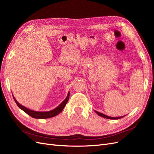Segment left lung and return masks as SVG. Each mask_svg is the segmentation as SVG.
<instances>
[{"label": "left lung", "mask_w": 154, "mask_h": 154, "mask_svg": "<svg viewBox=\"0 0 154 154\" xmlns=\"http://www.w3.org/2000/svg\"><path fill=\"white\" fill-rule=\"evenodd\" d=\"M95 112H96L97 115H98V116H101V117H103V118H106V119H118L122 118L123 117H124V116H120V117H116V118H114V117H110V116H106V115H105L104 114H102V113L96 111V110H95Z\"/></svg>", "instance_id": "1"}]
</instances>
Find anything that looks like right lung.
I'll use <instances>...</instances> for the list:
<instances>
[{
	"instance_id": "1",
	"label": "right lung",
	"mask_w": 154,
	"mask_h": 154,
	"mask_svg": "<svg viewBox=\"0 0 154 154\" xmlns=\"http://www.w3.org/2000/svg\"><path fill=\"white\" fill-rule=\"evenodd\" d=\"M69 95H70V92H69L66 98L64 100V101L61 104H60L57 107V108H55L54 109H53L52 110H50V111H48V112H38V111H34V110H30L29 109L26 108V106H23L18 103V102L15 98V97H14L13 95V99H14V100H15L17 106L19 107L21 110L25 112L26 114L31 116L32 118H36V119H46V118H50L52 117H54V116H56L61 112L67 103V101L69 98Z\"/></svg>"
}]
</instances>
